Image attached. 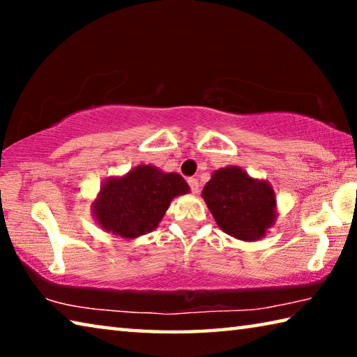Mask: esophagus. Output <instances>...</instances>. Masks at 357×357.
<instances>
[{
    "label": "esophagus",
    "mask_w": 357,
    "mask_h": 357,
    "mask_svg": "<svg viewBox=\"0 0 357 357\" xmlns=\"http://www.w3.org/2000/svg\"><path fill=\"white\" fill-rule=\"evenodd\" d=\"M187 183H189V185H190V189H192L193 193H198V179L189 178V181H187Z\"/></svg>",
    "instance_id": "34e87169"
}]
</instances>
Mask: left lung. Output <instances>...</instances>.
Here are the masks:
<instances>
[{"label": "left lung", "instance_id": "1", "mask_svg": "<svg viewBox=\"0 0 357 357\" xmlns=\"http://www.w3.org/2000/svg\"><path fill=\"white\" fill-rule=\"evenodd\" d=\"M202 197L222 231L245 243L264 238L277 219L273 185L236 165L211 174Z\"/></svg>", "mask_w": 357, "mask_h": 357}]
</instances>
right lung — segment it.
<instances>
[{"label":"right lung","mask_w":357,"mask_h":357,"mask_svg":"<svg viewBox=\"0 0 357 357\" xmlns=\"http://www.w3.org/2000/svg\"><path fill=\"white\" fill-rule=\"evenodd\" d=\"M190 192L178 173L138 165L123 176L105 179L93 202V217L107 233L137 239L159 227L173 198Z\"/></svg>","instance_id":"right-lung-1"}]
</instances>
